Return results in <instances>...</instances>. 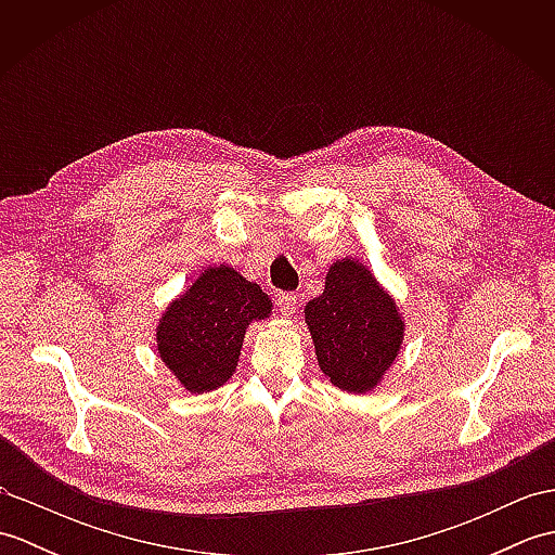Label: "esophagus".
<instances>
[{
    "label": "esophagus",
    "instance_id": "1",
    "mask_svg": "<svg viewBox=\"0 0 555 555\" xmlns=\"http://www.w3.org/2000/svg\"><path fill=\"white\" fill-rule=\"evenodd\" d=\"M276 305H279L281 314L291 317L293 312H296V308H298V296H293V293H279Z\"/></svg>",
    "mask_w": 555,
    "mask_h": 555
}]
</instances>
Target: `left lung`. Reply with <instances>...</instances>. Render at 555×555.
<instances>
[{
  "instance_id": "left-lung-1",
  "label": "left lung",
  "mask_w": 555,
  "mask_h": 555,
  "mask_svg": "<svg viewBox=\"0 0 555 555\" xmlns=\"http://www.w3.org/2000/svg\"><path fill=\"white\" fill-rule=\"evenodd\" d=\"M314 356L328 382L367 393L391 370L405 336L396 300L360 259H338L326 271L320 298L305 305Z\"/></svg>"
}]
</instances>
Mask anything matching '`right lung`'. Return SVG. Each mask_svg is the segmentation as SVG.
<instances>
[{"label": "right lung", "instance_id": "right-lung-1", "mask_svg": "<svg viewBox=\"0 0 555 555\" xmlns=\"http://www.w3.org/2000/svg\"><path fill=\"white\" fill-rule=\"evenodd\" d=\"M271 308L267 293L233 267H207L162 312L159 358L185 391H215L238 367L245 328L267 320Z\"/></svg>", "mask_w": 555, "mask_h": 555}]
</instances>
